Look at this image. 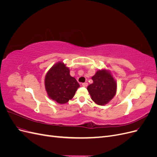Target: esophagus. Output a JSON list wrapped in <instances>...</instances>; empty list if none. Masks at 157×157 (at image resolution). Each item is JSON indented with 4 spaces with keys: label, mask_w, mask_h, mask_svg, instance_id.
Wrapping results in <instances>:
<instances>
[{
    "label": "esophagus",
    "mask_w": 157,
    "mask_h": 157,
    "mask_svg": "<svg viewBox=\"0 0 157 157\" xmlns=\"http://www.w3.org/2000/svg\"><path fill=\"white\" fill-rule=\"evenodd\" d=\"M82 86H84V87H87V86H88V83H87V82L82 83Z\"/></svg>",
    "instance_id": "34e87169"
}]
</instances>
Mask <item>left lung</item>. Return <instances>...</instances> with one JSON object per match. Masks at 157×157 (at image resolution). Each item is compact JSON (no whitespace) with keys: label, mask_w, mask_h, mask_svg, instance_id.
<instances>
[{"label":"left lung","mask_w":157,"mask_h":157,"mask_svg":"<svg viewBox=\"0 0 157 157\" xmlns=\"http://www.w3.org/2000/svg\"><path fill=\"white\" fill-rule=\"evenodd\" d=\"M92 79L93 83L87 87L91 99L97 105H105L116 95V80L110 71L105 68L97 71Z\"/></svg>","instance_id":"obj_1"}]
</instances>
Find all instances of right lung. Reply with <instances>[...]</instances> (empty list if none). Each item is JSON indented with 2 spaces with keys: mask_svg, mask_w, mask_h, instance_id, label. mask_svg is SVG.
I'll use <instances>...</instances> for the list:
<instances>
[{
  "mask_svg": "<svg viewBox=\"0 0 157 157\" xmlns=\"http://www.w3.org/2000/svg\"><path fill=\"white\" fill-rule=\"evenodd\" d=\"M44 86L50 99L64 104L74 97L80 85L75 78L70 75L69 68L62 61H59L46 73Z\"/></svg>",
  "mask_w": 157,
  "mask_h": 157,
  "instance_id": "1",
  "label": "right lung"
}]
</instances>
